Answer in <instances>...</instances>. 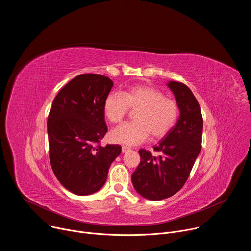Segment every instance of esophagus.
Here are the masks:
<instances>
[{
  "label": "esophagus",
  "mask_w": 251,
  "mask_h": 251,
  "mask_svg": "<svg viewBox=\"0 0 251 251\" xmlns=\"http://www.w3.org/2000/svg\"><path fill=\"white\" fill-rule=\"evenodd\" d=\"M128 150H129V148H128V147H126V146H122V153H126Z\"/></svg>",
  "instance_id": "34e87169"
}]
</instances>
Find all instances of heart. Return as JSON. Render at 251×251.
Segmentation results:
<instances>
[{
  "mask_svg": "<svg viewBox=\"0 0 251 251\" xmlns=\"http://www.w3.org/2000/svg\"><path fill=\"white\" fill-rule=\"evenodd\" d=\"M130 110H136L135 122L124 123L111 132V139L124 145H138L149 135L162 139L174 128L180 113L176 100L166 97L157 88L138 85L125 92L111 91L106 96L103 111L111 123L121 122Z\"/></svg>",
  "mask_w": 251,
  "mask_h": 251,
  "instance_id": "obj_1",
  "label": "heart"
}]
</instances>
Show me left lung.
Segmentation results:
<instances>
[{
  "instance_id": "1",
  "label": "left lung",
  "mask_w": 251,
  "mask_h": 251,
  "mask_svg": "<svg viewBox=\"0 0 251 251\" xmlns=\"http://www.w3.org/2000/svg\"><path fill=\"white\" fill-rule=\"evenodd\" d=\"M181 115L174 128L165 136L154 151L140 149L141 161L132 174L135 190L151 201L172 197L187 182L201 149L203 120L201 107L192 90L184 83L170 81Z\"/></svg>"
}]
</instances>
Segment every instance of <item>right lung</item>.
I'll return each instance as SVG.
<instances>
[{
	"label": "right lung",
	"mask_w": 251,
	"mask_h": 251,
	"mask_svg": "<svg viewBox=\"0 0 251 251\" xmlns=\"http://www.w3.org/2000/svg\"><path fill=\"white\" fill-rule=\"evenodd\" d=\"M113 81L84 74L64 85L48 117L50 161L59 183L78 196L91 195L106 182L121 146L100 142L107 133L103 104Z\"/></svg>",
	"instance_id": "right-lung-1"
}]
</instances>
